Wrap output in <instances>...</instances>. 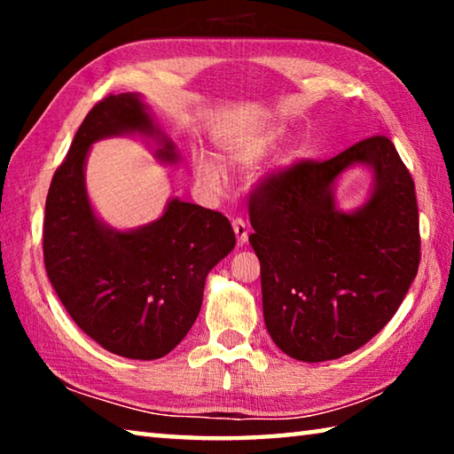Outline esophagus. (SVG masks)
<instances>
[{
  "instance_id": "1",
  "label": "esophagus",
  "mask_w": 454,
  "mask_h": 454,
  "mask_svg": "<svg viewBox=\"0 0 454 454\" xmlns=\"http://www.w3.org/2000/svg\"><path fill=\"white\" fill-rule=\"evenodd\" d=\"M232 228L236 232V238H238V244H246V240H248V224L242 218H234L232 220Z\"/></svg>"
}]
</instances>
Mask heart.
Masks as SVG:
<instances>
[{
	"label": "heart",
	"instance_id": "obj_1",
	"mask_svg": "<svg viewBox=\"0 0 454 454\" xmlns=\"http://www.w3.org/2000/svg\"><path fill=\"white\" fill-rule=\"evenodd\" d=\"M276 137H278V132H276V129H264V132H256L252 136L240 137V140L230 142L224 148V153L230 162L234 164H242V166L252 164L254 160L262 156L268 148H270ZM194 170H196L198 182L202 184L204 188L220 190L222 184H224V172H222V168L210 158H204V156L196 158Z\"/></svg>",
	"mask_w": 454,
	"mask_h": 454
}]
</instances>
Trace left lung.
<instances>
[{
    "instance_id": "obj_1",
    "label": "left lung",
    "mask_w": 454,
    "mask_h": 454,
    "mask_svg": "<svg viewBox=\"0 0 454 454\" xmlns=\"http://www.w3.org/2000/svg\"><path fill=\"white\" fill-rule=\"evenodd\" d=\"M352 163L371 165L377 186L363 209L344 215L332 184ZM248 212L266 328L296 360L322 363L364 347L419 272L414 182L387 136L268 172L250 192Z\"/></svg>"
}]
</instances>
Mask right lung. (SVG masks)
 Wrapping results in <instances>:
<instances>
[{"label":"right lung","instance_id":"obj_1","mask_svg":"<svg viewBox=\"0 0 454 454\" xmlns=\"http://www.w3.org/2000/svg\"><path fill=\"white\" fill-rule=\"evenodd\" d=\"M136 129L153 134L134 94L106 96L83 118L45 200L43 264L64 309L91 340L114 355L153 360L188 334L206 276L234 248L236 236L220 212L182 200L132 232L96 218L83 186L90 145ZM160 156L174 160L172 145Z\"/></svg>","mask_w":454,"mask_h":454}]
</instances>
